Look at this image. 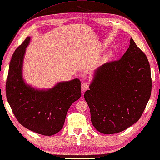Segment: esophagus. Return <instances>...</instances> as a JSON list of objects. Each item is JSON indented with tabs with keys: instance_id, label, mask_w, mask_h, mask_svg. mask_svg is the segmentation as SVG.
I'll return each instance as SVG.
<instances>
[{
	"instance_id": "34e87169",
	"label": "esophagus",
	"mask_w": 160,
	"mask_h": 160,
	"mask_svg": "<svg viewBox=\"0 0 160 160\" xmlns=\"http://www.w3.org/2000/svg\"><path fill=\"white\" fill-rule=\"evenodd\" d=\"M88 88V83H87V82L82 83L81 85V90L82 91V92H84V91L87 90Z\"/></svg>"
}]
</instances>
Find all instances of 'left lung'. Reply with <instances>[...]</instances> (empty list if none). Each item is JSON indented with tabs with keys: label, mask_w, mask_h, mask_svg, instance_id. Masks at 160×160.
<instances>
[{
	"label": "left lung",
	"mask_w": 160,
	"mask_h": 160,
	"mask_svg": "<svg viewBox=\"0 0 160 160\" xmlns=\"http://www.w3.org/2000/svg\"><path fill=\"white\" fill-rule=\"evenodd\" d=\"M130 43L120 60L94 70L84 95L92 125L104 134L120 132L137 122L150 97L148 60L132 38Z\"/></svg>",
	"instance_id": "1"
}]
</instances>
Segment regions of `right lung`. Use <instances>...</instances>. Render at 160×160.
I'll use <instances>...</instances> for the list:
<instances>
[{
    "label": "right lung",
    "instance_id": "add662e5",
    "mask_svg": "<svg viewBox=\"0 0 160 160\" xmlns=\"http://www.w3.org/2000/svg\"><path fill=\"white\" fill-rule=\"evenodd\" d=\"M30 42L28 36L12 57L6 85L7 100L22 126L37 133L52 135L61 130L68 109L80 98L81 81L78 78L60 81L48 89L28 84L22 67Z\"/></svg>",
    "mask_w": 160,
    "mask_h": 160
}]
</instances>
